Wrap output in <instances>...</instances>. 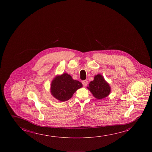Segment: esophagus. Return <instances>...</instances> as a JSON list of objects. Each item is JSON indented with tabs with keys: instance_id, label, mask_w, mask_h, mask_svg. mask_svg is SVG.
Returning a JSON list of instances; mask_svg holds the SVG:
<instances>
[{
	"instance_id": "1",
	"label": "esophagus",
	"mask_w": 152,
	"mask_h": 152,
	"mask_svg": "<svg viewBox=\"0 0 152 152\" xmlns=\"http://www.w3.org/2000/svg\"><path fill=\"white\" fill-rule=\"evenodd\" d=\"M82 84L83 85V86H86L88 84V82H87V80H83Z\"/></svg>"
}]
</instances>
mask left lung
Masks as SVG:
<instances>
[{
    "mask_svg": "<svg viewBox=\"0 0 152 152\" xmlns=\"http://www.w3.org/2000/svg\"><path fill=\"white\" fill-rule=\"evenodd\" d=\"M87 88L95 98L100 100L107 96L111 91L109 85L100 74L95 76L94 80L90 83Z\"/></svg>",
    "mask_w": 152,
    "mask_h": 152,
    "instance_id": "8db88e82",
    "label": "left lung"
}]
</instances>
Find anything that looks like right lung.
Masks as SVG:
<instances>
[{
  "label": "right lung",
  "mask_w": 152,
  "mask_h": 152,
  "mask_svg": "<svg viewBox=\"0 0 152 152\" xmlns=\"http://www.w3.org/2000/svg\"><path fill=\"white\" fill-rule=\"evenodd\" d=\"M82 86L81 83L73 80L70 75L65 73L52 80L51 92L55 98L64 102L69 100L73 94Z\"/></svg>",
  "instance_id": "add662e5"
}]
</instances>
